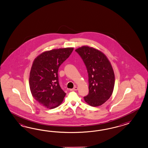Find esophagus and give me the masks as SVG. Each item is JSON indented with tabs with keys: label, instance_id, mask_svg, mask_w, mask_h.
I'll return each instance as SVG.
<instances>
[{
	"label": "esophagus",
	"instance_id": "esophagus-1",
	"mask_svg": "<svg viewBox=\"0 0 148 148\" xmlns=\"http://www.w3.org/2000/svg\"><path fill=\"white\" fill-rule=\"evenodd\" d=\"M77 89H78V88L77 87H75L73 88L72 89H71V91H75V90H77Z\"/></svg>",
	"mask_w": 148,
	"mask_h": 148
}]
</instances>
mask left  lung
<instances>
[{"mask_svg":"<svg viewBox=\"0 0 148 148\" xmlns=\"http://www.w3.org/2000/svg\"><path fill=\"white\" fill-rule=\"evenodd\" d=\"M88 73L89 93L85 102L92 107L103 104L110 98L115 84V75L107 56L98 49L84 46L75 49Z\"/></svg>","mask_w":148,"mask_h":148,"instance_id":"obj_1","label":"left lung"}]
</instances>
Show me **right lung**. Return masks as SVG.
I'll use <instances>...</instances> for the list:
<instances>
[{
  "label": "right lung",
  "instance_id": "obj_1",
  "mask_svg": "<svg viewBox=\"0 0 148 148\" xmlns=\"http://www.w3.org/2000/svg\"><path fill=\"white\" fill-rule=\"evenodd\" d=\"M73 49L68 47L46 51L33 62L29 73V88L33 98L45 108H56L64 100L66 93L59 85L58 69Z\"/></svg>",
  "mask_w": 148,
  "mask_h": 148
}]
</instances>
